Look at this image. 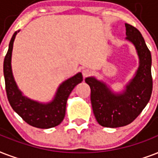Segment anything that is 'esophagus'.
<instances>
[{
  "instance_id": "esophagus-1",
  "label": "esophagus",
  "mask_w": 158,
  "mask_h": 158,
  "mask_svg": "<svg viewBox=\"0 0 158 158\" xmlns=\"http://www.w3.org/2000/svg\"><path fill=\"white\" fill-rule=\"evenodd\" d=\"M90 74H91V71H90V69H84V70L82 71V75L84 77H89Z\"/></svg>"
}]
</instances>
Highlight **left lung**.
<instances>
[{"mask_svg":"<svg viewBox=\"0 0 158 158\" xmlns=\"http://www.w3.org/2000/svg\"><path fill=\"white\" fill-rule=\"evenodd\" d=\"M126 39L134 44L139 57V68L134 79L122 94H114L100 81L85 78L90 87V101L96 120L104 127L128 125L140 114L148 103L152 91V56L141 33L125 24Z\"/></svg>","mask_w":158,"mask_h":158,"instance_id":"obj_1","label":"left lung"}]
</instances>
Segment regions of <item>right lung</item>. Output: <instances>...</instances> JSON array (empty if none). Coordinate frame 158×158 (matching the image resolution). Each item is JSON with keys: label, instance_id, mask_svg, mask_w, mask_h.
<instances>
[{"label": "right lung", "instance_id": "right-lung-1", "mask_svg": "<svg viewBox=\"0 0 158 158\" xmlns=\"http://www.w3.org/2000/svg\"><path fill=\"white\" fill-rule=\"evenodd\" d=\"M16 35L17 31L10 40L3 65L6 91L10 105L29 125L40 129L55 127L63 120L68 96L76 85L82 81V75L81 73H77L60 85L54 100L48 104H40L24 97L15 82L11 71L12 48Z\"/></svg>", "mask_w": 158, "mask_h": 158}]
</instances>
